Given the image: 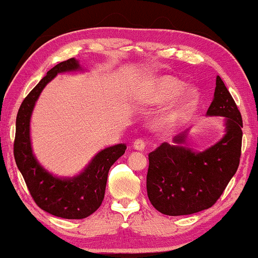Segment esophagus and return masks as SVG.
Returning <instances> with one entry per match:
<instances>
[{
    "mask_svg": "<svg viewBox=\"0 0 258 258\" xmlns=\"http://www.w3.org/2000/svg\"><path fill=\"white\" fill-rule=\"evenodd\" d=\"M133 148H135L136 150H144L147 148V142L142 138L136 139L135 143H133Z\"/></svg>",
    "mask_w": 258,
    "mask_h": 258,
    "instance_id": "esophagus-1",
    "label": "esophagus"
}]
</instances>
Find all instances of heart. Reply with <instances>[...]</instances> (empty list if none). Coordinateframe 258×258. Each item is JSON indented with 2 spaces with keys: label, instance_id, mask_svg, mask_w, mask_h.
I'll return each mask as SVG.
<instances>
[{
  "label": "heart",
  "instance_id": "obj_1",
  "mask_svg": "<svg viewBox=\"0 0 258 258\" xmlns=\"http://www.w3.org/2000/svg\"><path fill=\"white\" fill-rule=\"evenodd\" d=\"M182 88L183 84L178 79H174L172 76H161L149 85V87L144 91L142 99L144 103L149 104H159L178 94L179 96L171 103L164 114L165 121L176 122L184 119L197 104V93L191 90H185L179 94Z\"/></svg>",
  "mask_w": 258,
  "mask_h": 258
}]
</instances>
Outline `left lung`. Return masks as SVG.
Listing matches in <instances>:
<instances>
[{"mask_svg":"<svg viewBox=\"0 0 258 258\" xmlns=\"http://www.w3.org/2000/svg\"><path fill=\"white\" fill-rule=\"evenodd\" d=\"M207 115L226 117L227 133L205 152L195 154L179 144L162 143L148 155L147 193L152 205L167 216L191 215L214 206L238 170L241 155L242 119L220 76Z\"/></svg>","mask_w":258,"mask_h":258,"instance_id":"obj_1","label":"left lung"}]
</instances>
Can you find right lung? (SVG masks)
Listing matches in <instances>:
<instances>
[{
  "instance_id": "1",
  "label": "right lung",
  "mask_w": 258,
  "mask_h": 258,
  "mask_svg": "<svg viewBox=\"0 0 258 258\" xmlns=\"http://www.w3.org/2000/svg\"><path fill=\"white\" fill-rule=\"evenodd\" d=\"M79 69L74 58L52 68L25 97L17 114L13 153L16 164L36 205L53 216L68 220H81L93 214L104 199L106 179L110 167L123 155L125 144L106 148L97 154L80 176L59 179L43 170L32 155L30 144V116L40 93L58 73Z\"/></svg>"
}]
</instances>
